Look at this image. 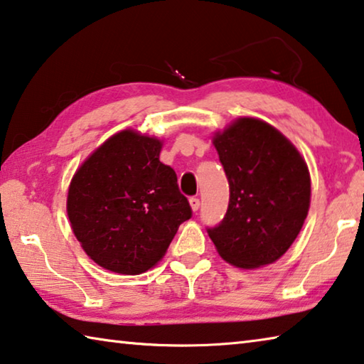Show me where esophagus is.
<instances>
[{"mask_svg": "<svg viewBox=\"0 0 364 364\" xmlns=\"http://www.w3.org/2000/svg\"><path fill=\"white\" fill-rule=\"evenodd\" d=\"M189 205H191V208H193V212H197V210H199V207H200V200L197 199V197H191Z\"/></svg>", "mask_w": 364, "mask_h": 364, "instance_id": "1", "label": "esophagus"}]
</instances>
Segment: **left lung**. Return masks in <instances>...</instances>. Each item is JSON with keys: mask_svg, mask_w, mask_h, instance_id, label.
Returning a JSON list of instances; mask_svg holds the SVG:
<instances>
[{"mask_svg": "<svg viewBox=\"0 0 364 364\" xmlns=\"http://www.w3.org/2000/svg\"><path fill=\"white\" fill-rule=\"evenodd\" d=\"M230 183L225 218L208 236L220 257L252 269L291 247L310 208V171L304 157L269 123L241 117L213 136Z\"/></svg>", "mask_w": 364, "mask_h": 364, "instance_id": "8db88e82", "label": "left lung"}]
</instances>
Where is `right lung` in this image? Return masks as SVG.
Returning a JSON list of instances; mask_svg holds the SVG:
<instances>
[{
    "label": "right lung",
    "mask_w": 364,
    "mask_h": 364,
    "mask_svg": "<svg viewBox=\"0 0 364 364\" xmlns=\"http://www.w3.org/2000/svg\"><path fill=\"white\" fill-rule=\"evenodd\" d=\"M160 151V139L123 130L97 147L70 181L72 231L86 255L114 273L156 267L193 215Z\"/></svg>",
    "instance_id": "add662e5"
}]
</instances>
